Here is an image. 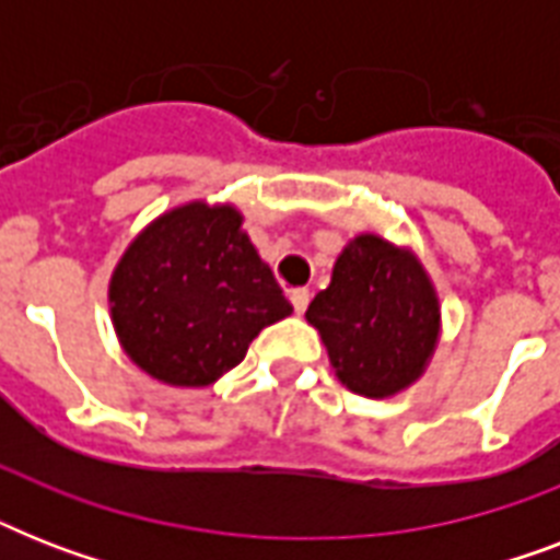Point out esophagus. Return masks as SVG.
Returning a JSON list of instances; mask_svg holds the SVG:
<instances>
[{
	"label": "esophagus",
	"mask_w": 560,
	"mask_h": 560,
	"mask_svg": "<svg viewBox=\"0 0 560 560\" xmlns=\"http://www.w3.org/2000/svg\"><path fill=\"white\" fill-rule=\"evenodd\" d=\"M290 302H293V311H296V314H305L307 302H311V290L305 288L290 290Z\"/></svg>",
	"instance_id": "esophagus-1"
}]
</instances>
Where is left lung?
Instances as JSON below:
<instances>
[{"label": "left lung", "mask_w": 560, "mask_h": 560, "mask_svg": "<svg viewBox=\"0 0 560 560\" xmlns=\"http://www.w3.org/2000/svg\"><path fill=\"white\" fill-rule=\"evenodd\" d=\"M334 372L358 395L389 398L424 374L442 307L416 253L358 235L334 264L331 284L307 307Z\"/></svg>", "instance_id": "8db88e82"}]
</instances>
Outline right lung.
Wrapping results in <instances>:
<instances>
[{
	"instance_id": "right-lung-1",
	"label": "right lung",
	"mask_w": 560,
	"mask_h": 560,
	"mask_svg": "<svg viewBox=\"0 0 560 560\" xmlns=\"http://www.w3.org/2000/svg\"><path fill=\"white\" fill-rule=\"evenodd\" d=\"M235 206L194 200L127 246L109 279V316L136 366L168 386H209L244 360L261 328L293 314Z\"/></svg>"
}]
</instances>
